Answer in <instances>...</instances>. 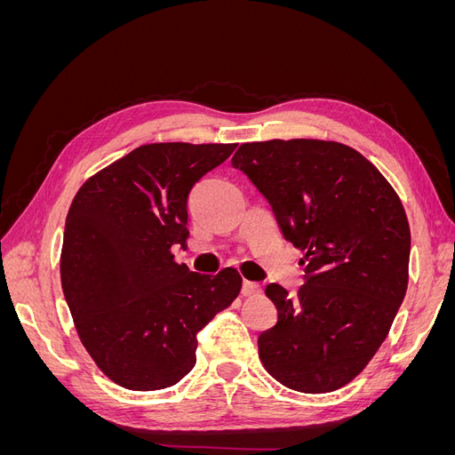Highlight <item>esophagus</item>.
I'll use <instances>...</instances> for the list:
<instances>
[{"mask_svg":"<svg viewBox=\"0 0 455 455\" xmlns=\"http://www.w3.org/2000/svg\"><path fill=\"white\" fill-rule=\"evenodd\" d=\"M261 292V286L258 283L252 281H243V288H241V294L243 296H256Z\"/></svg>","mask_w":455,"mask_h":455,"instance_id":"esophagus-1","label":"esophagus"}]
</instances>
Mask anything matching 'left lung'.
Returning <instances> with one entry per match:
<instances>
[{
	"label": "left lung",
	"instance_id": "1",
	"mask_svg": "<svg viewBox=\"0 0 455 455\" xmlns=\"http://www.w3.org/2000/svg\"><path fill=\"white\" fill-rule=\"evenodd\" d=\"M231 164L269 201L284 239L306 251L296 296L266 288L277 324L258 338L259 361L288 389L336 391L371 361L404 299V206L374 164L339 142L241 144Z\"/></svg>",
	"mask_w": 455,
	"mask_h": 455
}]
</instances>
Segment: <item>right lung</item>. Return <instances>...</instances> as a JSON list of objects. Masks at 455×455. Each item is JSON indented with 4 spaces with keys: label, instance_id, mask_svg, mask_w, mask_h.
<instances>
[{
    "label": "right lung",
    "instance_id": "1",
    "mask_svg": "<svg viewBox=\"0 0 455 455\" xmlns=\"http://www.w3.org/2000/svg\"><path fill=\"white\" fill-rule=\"evenodd\" d=\"M237 144L132 149L79 188L66 216L60 281L92 361L131 391H157L196 366L197 334L241 292V275L176 264L188 196Z\"/></svg>",
    "mask_w": 455,
    "mask_h": 455
}]
</instances>
